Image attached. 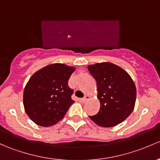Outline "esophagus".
Segmentation results:
<instances>
[{"label":"esophagus","instance_id":"esophagus-1","mask_svg":"<svg viewBox=\"0 0 160 160\" xmlns=\"http://www.w3.org/2000/svg\"><path fill=\"white\" fill-rule=\"evenodd\" d=\"M88 99H90V97H89V96H87V95H86V96H84V97H83V98H82L81 100L83 102H84L87 101V100H88Z\"/></svg>","mask_w":160,"mask_h":160}]
</instances>
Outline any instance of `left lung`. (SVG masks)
<instances>
[{"label":"left lung","instance_id":"left-lung-1","mask_svg":"<svg viewBox=\"0 0 160 160\" xmlns=\"http://www.w3.org/2000/svg\"><path fill=\"white\" fill-rule=\"evenodd\" d=\"M97 81L100 109L90 118L100 127H112L125 120L134 109L137 89L127 71L113 63L88 66Z\"/></svg>","mask_w":160,"mask_h":160}]
</instances>
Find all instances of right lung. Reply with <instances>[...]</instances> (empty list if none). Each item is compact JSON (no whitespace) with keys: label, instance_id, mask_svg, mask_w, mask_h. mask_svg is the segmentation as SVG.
Here are the masks:
<instances>
[{"label":"right lung","instance_id":"1","mask_svg":"<svg viewBox=\"0 0 160 160\" xmlns=\"http://www.w3.org/2000/svg\"><path fill=\"white\" fill-rule=\"evenodd\" d=\"M74 67L54 63L34 73L23 91V106L28 117L36 124L50 127L63 118L70 106L73 89L68 80Z\"/></svg>","mask_w":160,"mask_h":160}]
</instances>
